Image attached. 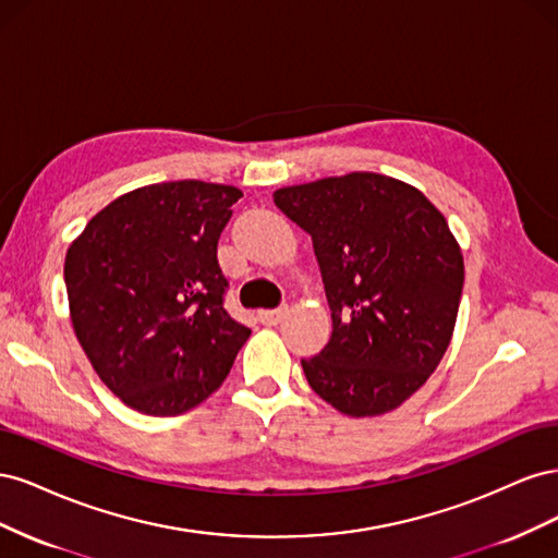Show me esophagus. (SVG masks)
<instances>
[{
    "label": "esophagus",
    "mask_w": 558,
    "mask_h": 558,
    "mask_svg": "<svg viewBox=\"0 0 558 558\" xmlns=\"http://www.w3.org/2000/svg\"><path fill=\"white\" fill-rule=\"evenodd\" d=\"M286 307H279V310H263V312H258V320L260 324H265V326H277L279 320L286 316Z\"/></svg>",
    "instance_id": "34e87169"
}]
</instances>
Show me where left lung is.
<instances>
[{
    "mask_svg": "<svg viewBox=\"0 0 558 558\" xmlns=\"http://www.w3.org/2000/svg\"><path fill=\"white\" fill-rule=\"evenodd\" d=\"M324 277L330 342L302 369L347 416H379L416 393L451 342L463 291L459 242L414 185L351 172L275 191Z\"/></svg>",
    "mask_w": 558,
    "mask_h": 558,
    "instance_id": "8db88e82",
    "label": "left lung"
}]
</instances>
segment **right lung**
Instances as JSON below:
<instances>
[{
	"mask_svg": "<svg viewBox=\"0 0 558 558\" xmlns=\"http://www.w3.org/2000/svg\"><path fill=\"white\" fill-rule=\"evenodd\" d=\"M234 185L167 181L116 197L64 258L78 342L111 393L148 416H177L228 377L251 330L223 295L218 238Z\"/></svg>",
	"mask_w": 558,
	"mask_h": 558,
	"instance_id": "right-lung-1",
	"label": "right lung"
}]
</instances>
